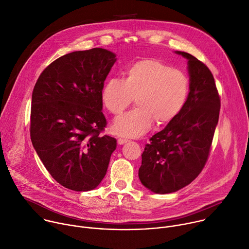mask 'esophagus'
Segmentation results:
<instances>
[{
	"mask_svg": "<svg viewBox=\"0 0 249 249\" xmlns=\"http://www.w3.org/2000/svg\"><path fill=\"white\" fill-rule=\"evenodd\" d=\"M127 141H128V139H126V138H119V139H118V143L121 144V145L126 143Z\"/></svg>",
	"mask_w": 249,
	"mask_h": 249,
	"instance_id": "esophagus-1",
	"label": "esophagus"
}]
</instances>
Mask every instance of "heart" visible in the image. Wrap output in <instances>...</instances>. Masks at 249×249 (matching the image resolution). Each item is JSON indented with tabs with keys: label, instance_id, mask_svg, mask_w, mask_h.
<instances>
[{
	"label": "heart",
	"instance_id": "obj_1",
	"mask_svg": "<svg viewBox=\"0 0 249 249\" xmlns=\"http://www.w3.org/2000/svg\"><path fill=\"white\" fill-rule=\"evenodd\" d=\"M189 93V79L179 70L157 59L139 60L125 70L124 79L112 77L102 89V102L119 116L135 98L137 107L116 119L113 130L125 137H138L153 124L164 125L183 109Z\"/></svg>",
	"mask_w": 249,
	"mask_h": 249
}]
</instances>
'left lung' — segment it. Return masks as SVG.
<instances>
[{
  "label": "left lung",
  "mask_w": 249,
  "mask_h": 249,
  "mask_svg": "<svg viewBox=\"0 0 249 249\" xmlns=\"http://www.w3.org/2000/svg\"><path fill=\"white\" fill-rule=\"evenodd\" d=\"M189 93L179 115L154 134L144 148L138 177L155 193L175 192L194 180L203 170L219 121L221 100L208 67L185 52Z\"/></svg>",
  "instance_id": "obj_1"
}]
</instances>
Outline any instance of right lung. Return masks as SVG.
<instances>
[{"mask_svg": "<svg viewBox=\"0 0 249 249\" xmlns=\"http://www.w3.org/2000/svg\"><path fill=\"white\" fill-rule=\"evenodd\" d=\"M116 55L102 48L76 51L50 64L31 101L30 138L52 178L74 191L94 189L106 175L117 140L101 135L104 81Z\"/></svg>", "mask_w": 249, "mask_h": 249, "instance_id": "right-lung-1", "label": "right lung"}]
</instances>
